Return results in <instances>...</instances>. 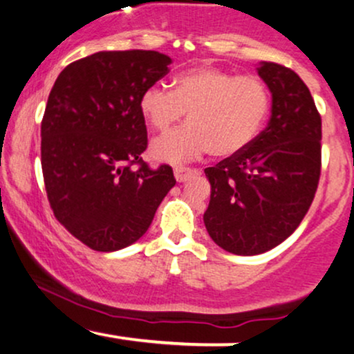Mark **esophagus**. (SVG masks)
<instances>
[{
  "label": "esophagus",
  "instance_id": "34e87169",
  "mask_svg": "<svg viewBox=\"0 0 354 354\" xmlns=\"http://www.w3.org/2000/svg\"><path fill=\"white\" fill-rule=\"evenodd\" d=\"M173 171H174V178H176V181H180V183L189 180L191 176H194V174L200 173V171H198V169L186 168V166H176V168H174Z\"/></svg>",
  "mask_w": 354,
  "mask_h": 354
}]
</instances>
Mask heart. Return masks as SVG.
<instances>
[{"mask_svg": "<svg viewBox=\"0 0 354 354\" xmlns=\"http://www.w3.org/2000/svg\"><path fill=\"white\" fill-rule=\"evenodd\" d=\"M173 86L151 84L140 98L141 115L154 131H166L186 113L188 124L153 141L151 154L160 161L180 163L206 151L234 156L253 143L270 115V88L258 76L201 66L178 75Z\"/></svg>", "mask_w": 354, "mask_h": 354, "instance_id": "1", "label": "heart"}]
</instances>
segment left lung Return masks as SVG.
Segmentation results:
<instances>
[{"label": "left lung", "instance_id": "obj_1", "mask_svg": "<svg viewBox=\"0 0 354 354\" xmlns=\"http://www.w3.org/2000/svg\"><path fill=\"white\" fill-rule=\"evenodd\" d=\"M258 75L273 96L268 126L241 153L205 169L206 230L218 246L243 256L265 253L298 228L321 174V116L310 89L271 61Z\"/></svg>", "mask_w": 354, "mask_h": 354}]
</instances>
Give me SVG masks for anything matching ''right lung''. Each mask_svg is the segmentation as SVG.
<instances>
[{"label": "right lung", "instance_id": "1", "mask_svg": "<svg viewBox=\"0 0 354 354\" xmlns=\"http://www.w3.org/2000/svg\"><path fill=\"white\" fill-rule=\"evenodd\" d=\"M158 51H100L68 64L41 121V168L55 218L95 251L138 241L176 185L169 165L151 169L141 93L168 75Z\"/></svg>", "mask_w": 354, "mask_h": 354}]
</instances>
